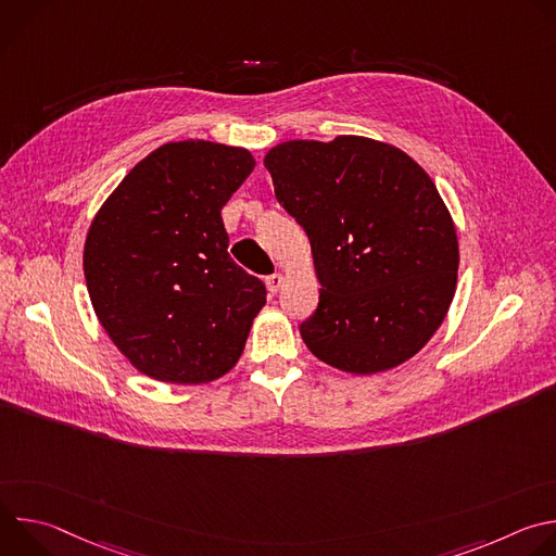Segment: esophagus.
Masks as SVG:
<instances>
[{
	"instance_id": "esophagus-1",
	"label": "esophagus",
	"mask_w": 556,
	"mask_h": 556,
	"mask_svg": "<svg viewBox=\"0 0 556 556\" xmlns=\"http://www.w3.org/2000/svg\"><path fill=\"white\" fill-rule=\"evenodd\" d=\"M266 286H268V292H270V294H277L279 288L283 286V275H279V273L270 275V277L266 279Z\"/></svg>"
}]
</instances>
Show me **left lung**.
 <instances>
[{
    "label": "left lung",
    "instance_id": "1",
    "mask_svg": "<svg viewBox=\"0 0 556 556\" xmlns=\"http://www.w3.org/2000/svg\"><path fill=\"white\" fill-rule=\"evenodd\" d=\"M264 165L321 283L301 324L307 350L361 376L418 354L444 321L459 266L455 224L429 174L365 136L286 140Z\"/></svg>",
    "mask_w": 556,
    "mask_h": 556
}]
</instances>
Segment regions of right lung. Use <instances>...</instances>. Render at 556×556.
<instances>
[{
	"instance_id": "1",
	"label": "right lung",
	"mask_w": 556,
	"mask_h": 556,
	"mask_svg": "<svg viewBox=\"0 0 556 556\" xmlns=\"http://www.w3.org/2000/svg\"><path fill=\"white\" fill-rule=\"evenodd\" d=\"M253 169L244 147L167 142L94 215L84 249L90 301L144 376L202 384L240 361L266 288L230 260L222 206Z\"/></svg>"
}]
</instances>
